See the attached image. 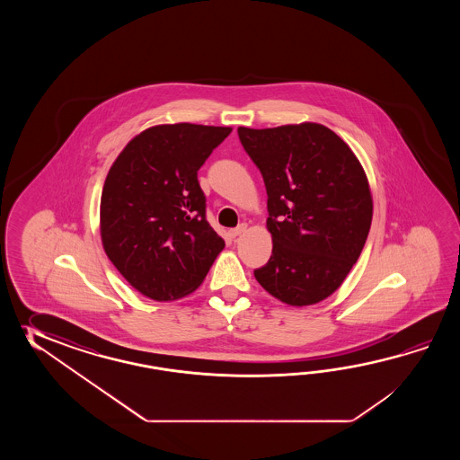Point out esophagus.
Wrapping results in <instances>:
<instances>
[{
    "instance_id": "esophagus-1",
    "label": "esophagus",
    "mask_w": 460,
    "mask_h": 460,
    "mask_svg": "<svg viewBox=\"0 0 460 460\" xmlns=\"http://www.w3.org/2000/svg\"><path fill=\"white\" fill-rule=\"evenodd\" d=\"M244 230H246V226H236V228H230V230H228V236L234 240V238H236L238 234H243Z\"/></svg>"
}]
</instances>
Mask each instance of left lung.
I'll use <instances>...</instances> for the list:
<instances>
[{"mask_svg":"<svg viewBox=\"0 0 460 460\" xmlns=\"http://www.w3.org/2000/svg\"><path fill=\"white\" fill-rule=\"evenodd\" d=\"M263 176L273 253L256 281L281 303L303 307L335 293L362 253L373 199L352 149L319 123L238 128Z\"/></svg>","mask_w":460,"mask_h":460,"instance_id":"1","label":"left lung"}]
</instances>
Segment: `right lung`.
<instances>
[{
  "label": "right lung",
  "mask_w": 460,
  "mask_h": 460,
  "mask_svg": "<svg viewBox=\"0 0 460 460\" xmlns=\"http://www.w3.org/2000/svg\"><path fill=\"white\" fill-rule=\"evenodd\" d=\"M230 133L192 123L147 128L108 171L100 200L103 250L149 299L194 293L226 246L207 222L197 171Z\"/></svg>",
  "instance_id": "1"
}]
</instances>
